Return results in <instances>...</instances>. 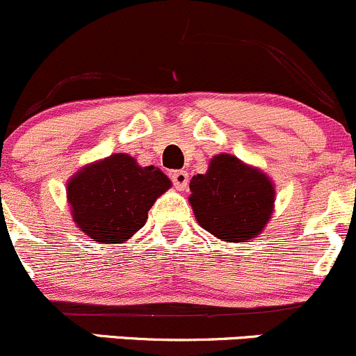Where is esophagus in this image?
<instances>
[{
    "label": "esophagus",
    "mask_w": 356,
    "mask_h": 356,
    "mask_svg": "<svg viewBox=\"0 0 356 356\" xmlns=\"http://www.w3.org/2000/svg\"><path fill=\"white\" fill-rule=\"evenodd\" d=\"M171 181H173V185L177 186L178 190H185L186 185H188V173H186V171H175V173L171 175Z\"/></svg>",
    "instance_id": "1"
}]
</instances>
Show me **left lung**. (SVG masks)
Listing matches in <instances>:
<instances>
[{
  "mask_svg": "<svg viewBox=\"0 0 356 356\" xmlns=\"http://www.w3.org/2000/svg\"><path fill=\"white\" fill-rule=\"evenodd\" d=\"M190 204L204 230L227 242H245L268 223L275 190L261 171L218 154L206 175L190 181Z\"/></svg>",
  "mask_w": 356,
  "mask_h": 356,
  "instance_id": "obj_1",
  "label": "left lung"
}]
</instances>
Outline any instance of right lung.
<instances>
[{
    "label": "right lung",
    "instance_id": "obj_1",
    "mask_svg": "<svg viewBox=\"0 0 356 356\" xmlns=\"http://www.w3.org/2000/svg\"><path fill=\"white\" fill-rule=\"evenodd\" d=\"M171 186L159 168H140L114 154L81 170L67 185L77 227L97 242L119 244L145 225L149 209Z\"/></svg>",
    "mask_w": 356,
    "mask_h": 356
}]
</instances>
